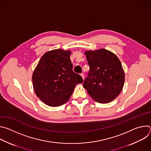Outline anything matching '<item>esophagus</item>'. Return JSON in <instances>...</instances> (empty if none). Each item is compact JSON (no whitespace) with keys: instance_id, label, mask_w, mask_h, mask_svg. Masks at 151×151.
I'll return each mask as SVG.
<instances>
[{"instance_id":"obj_1","label":"esophagus","mask_w":151,"mask_h":151,"mask_svg":"<svg viewBox=\"0 0 151 151\" xmlns=\"http://www.w3.org/2000/svg\"><path fill=\"white\" fill-rule=\"evenodd\" d=\"M81 77L82 78L83 80H84V75H83V73H81Z\"/></svg>"}]
</instances>
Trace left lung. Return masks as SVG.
Instances as JSON below:
<instances>
[{
	"instance_id": "left-lung-1",
	"label": "left lung",
	"mask_w": 151,
	"mask_h": 151,
	"mask_svg": "<svg viewBox=\"0 0 151 151\" xmlns=\"http://www.w3.org/2000/svg\"><path fill=\"white\" fill-rule=\"evenodd\" d=\"M85 54L90 71L83 83V88L98 103L113 101L121 92L125 81L124 71L119 58L105 49L86 51Z\"/></svg>"
}]
</instances>
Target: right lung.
I'll use <instances>...</instances> for the list:
<instances>
[{
	"mask_svg": "<svg viewBox=\"0 0 151 151\" xmlns=\"http://www.w3.org/2000/svg\"><path fill=\"white\" fill-rule=\"evenodd\" d=\"M71 51L57 49L40 58L33 75L35 92L40 100L51 107L60 106L70 99L82 77L73 72Z\"/></svg>",
	"mask_w": 151,
	"mask_h": 151,
	"instance_id": "1",
	"label": "right lung"
}]
</instances>
